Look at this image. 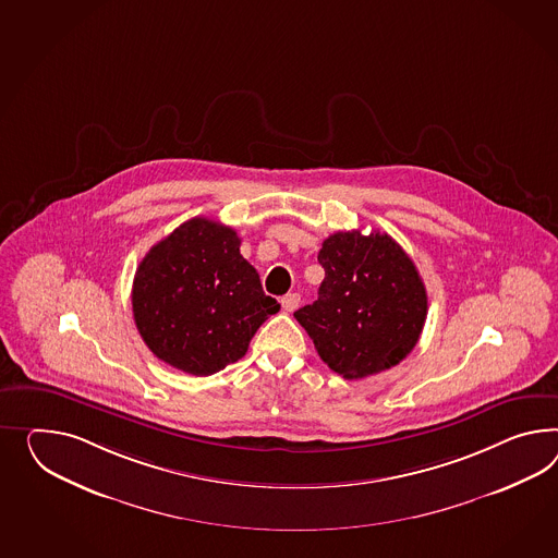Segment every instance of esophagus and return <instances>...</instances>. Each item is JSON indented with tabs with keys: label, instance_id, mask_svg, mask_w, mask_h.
<instances>
[{
	"label": "esophagus",
	"instance_id": "obj_1",
	"mask_svg": "<svg viewBox=\"0 0 558 558\" xmlns=\"http://www.w3.org/2000/svg\"><path fill=\"white\" fill-rule=\"evenodd\" d=\"M300 293H287L286 298L281 300V305H283L286 312H295L300 307Z\"/></svg>",
	"mask_w": 558,
	"mask_h": 558
}]
</instances>
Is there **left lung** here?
<instances>
[{
  "instance_id": "left-lung-1",
  "label": "left lung",
  "mask_w": 558,
  "mask_h": 558,
  "mask_svg": "<svg viewBox=\"0 0 558 558\" xmlns=\"http://www.w3.org/2000/svg\"><path fill=\"white\" fill-rule=\"evenodd\" d=\"M317 300L295 312L329 368L364 378L411 354L427 319V291L411 257L386 232H333L317 255Z\"/></svg>"
}]
</instances>
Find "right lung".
<instances>
[{
    "mask_svg": "<svg viewBox=\"0 0 558 558\" xmlns=\"http://www.w3.org/2000/svg\"><path fill=\"white\" fill-rule=\"evenodd\" d=\"M239 246L230 227L196 216L140 263L131 291L135 326L166 364L194 376L222 371L279 312Z\"/></svg>",
    "mask_w": 558,
    "mask_h": 558,
    "instance_id": "obj_1",
    "label": "right lung"
}]
</instances>
